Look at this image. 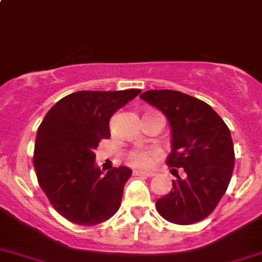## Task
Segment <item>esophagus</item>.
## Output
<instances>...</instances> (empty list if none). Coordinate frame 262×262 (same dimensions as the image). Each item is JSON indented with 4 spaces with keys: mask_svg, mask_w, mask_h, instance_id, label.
Masks as SVG:
<instances>
[{
    "mask_svg": "<svg viewBox=\"0 0 262 262\" xmlns=\"http://www.w3.org/2000/svg\"><path fill=\"white\" fill-rule=\"evenodd\" d=\"M134 176H147V178H152L153 175H155V172H147V171H134L133 172Z\"/></svg>",
    "mask_w": 262,
    "mask_h": 262,
    "instance_id": "34e87169",
    "label": "esophagus"
}]
</instances>
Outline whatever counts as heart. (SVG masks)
<instances>
[{
    "label": "heart",
    "instance_id": "1",
    "mask_svg": "<svg viewBox=\"0 0 262 262\" xmlns=\"http://www.w3.org/2000/svg\"><path fill=\"white\" fill-rule=\"evenodd\" d=\"M157 156V150L149 149H134L129 153L128 161L132 166L138 168H147L152 165L153 158Z\"/></svg>",
    "mask_w": 262,
    "mask_h": 262
}]
</instances>
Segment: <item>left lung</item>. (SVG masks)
<instances>
[{"instance_id": "left-lung-1", "label": "left lung", "mask_w": 262, "mask_h": 262, "mask_svg": "<svg viewBox=\"0 0 262 262\" xmlns=\"http://www.w3.org/2000/svg\"><path fill=\"white\" fill-rule=\"evenodd\" d=\"M141 99L163 113L172 132L167 166L172 190L156 202L157 212L175 224L196 223L215 209L234 167V148L228 126L202 100L173 90H148ZM184 175L180 178L177 168Z\"/></svg>"}]
</instances>
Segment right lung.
<instances>
[{
	"label": "right lung",
	"mask_w": 262,
	"mask_h": 262,
	"mask_svg": "<svg viewBox=\"0 0 262 262\" xmlns=\"http://www.w3.org/2000/svg\"><path fill=\"white\" fill-rule=\"evenodd\" d=\"M141 90L78 91L60 99L39 125L34 168L41 190L55 210L78 226H96L120 208L126 166L104 175L94 150L110 137L109 120Z\"/></svg>",
	"instance_id": "add662e5"
}]
</instances>
